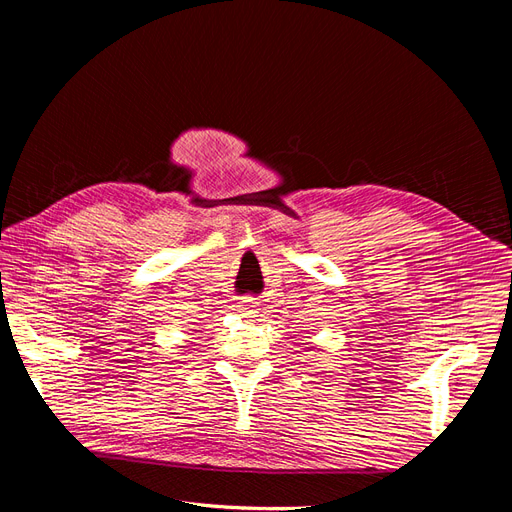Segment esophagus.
<instances>
[{"instance_id":"obj_1","label":"esophagus","mask_w":512,"mask_h":512,"mask_svg":"<svg viewBox=\"0 0 512 512\" xmlns=\"http://www.w3.org/2000/svg\"><path fill=\"white\" fill-rule=\"evenodd\" d=\"M235 312H237L239 316H245V318H254V316H258V312H260V305H258L256 299L245 297L243 301H239V305H235Z\"/></svg>"}]
</instances>
